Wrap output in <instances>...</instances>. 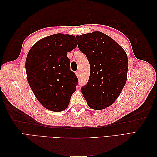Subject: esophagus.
Segmentation results:
<instances>
[{"label": "esophagus", "mask_w": 157, "mask_h": 157, "mask_svg": "<svg viewBox=\"0 0 157 157\" xmlns=\"http://www.w3.org/2000/svg\"><path fill=\"white\" fill-rule=\"evenodd\" d=\"M75 74H76V75H77V77H80V71H76Z\"/></svg>", "instance_id": "obj_1"}]
</instances>
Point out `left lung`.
Masks as SVG:
<instances>
[{
  "label": "left lung",
  "instance_id": "1",
  "mask_svg": "<svg viewBox=\"0 0 157 157\" xmlns=\"http://www.w3.org/2000/svg\"><path fill=\"white\" fill-rule=\"evenodd\" d=\"M78 47L86 56L90 73L81 92L88 106L101 110L119 96L127 80L128 56L122 47L100 31L77 35Z\"/></svg>",
  "mask_w": 157,
  "mask_h": 157
}]
</instances>
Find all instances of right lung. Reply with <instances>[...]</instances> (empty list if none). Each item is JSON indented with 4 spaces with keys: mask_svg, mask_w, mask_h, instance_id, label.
Returning a JSON list of instances; mask_svg holds the SVG:
<instances>
[{
    "mask_svg": "<svg viewBox=\"0 0 157 157\" xmlns=\"http://www.w3.org/2000/svg\"><path fill=\"white\" fill-rule=\"evenodd\" d=\"M77 44L75 36L58 33L42 38L28 52V83L38 101L50 111L65 110L77 90L78 78L70 69L67 54Z\"/></svg>",
    "mask_w": 157,
    "mask_h": 157,
    "instance_id": "1",
    "label": "right lung"
}]
</instances>
